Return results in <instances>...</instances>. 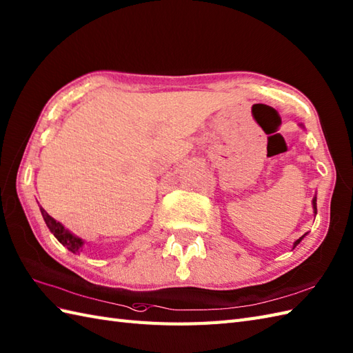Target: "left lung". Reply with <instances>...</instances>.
Returning <instances> with one entry per match:
<instances>
[{"mask_svg": "<svg viewBox=\"0 0 353 353\" xmlns=\"http://www.w3.org/2000/svg\"><path fill=\"white\" fill-rule=\"evenodd\" d=\"M313 210H314V214H317V208H316V197H314V199H313ZM305 235H303V236H301L299 239H296V241H295V244H294V247H296L299 243H301V239H303Z\"/></svg>", "mask_w": 353, "mask_h": 353, "instance_id": "1", "label": "left lung"}]
</instances>
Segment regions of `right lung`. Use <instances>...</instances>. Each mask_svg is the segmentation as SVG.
<instances>
[{"instance_id": "right-lung-1", "label": "right lung", "mask_w": 353, "mask_h": 353, "mask_svg": "<svg viewBox=\"0 0 353 353\" xmlns=\"http://www.w3.org/2000/svg\"><path fill=\"white\" fill-rule=\"evenodd\" d=\"M40 211H41V216H43V220H45L46 226L49 228V230L52 232L54 236L58 239L59 243H61L64 247H67L68 250L73 252V253H77L82 248L83 245V239L73 235L70 230L65 229L61 223L57 221L54 217H50L49 214L41 208L40 206Z\"/></svg>"}]
</instances>
